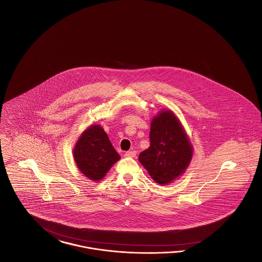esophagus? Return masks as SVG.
Wrapping results in <instances>:
<instances>
[{
  "label": "esophagus",
  "mask_w": 262,
  "mask_h": 262,
  "mask_svg": "<svg viewBox=\"0 0 262 262\" xmlns=\"http://www.w3.org/2000/svg\"><path fill=\"white\" fill-rule=\"evenodd\" d=\"M137 155V151H128L125 152V156L128 157V158H135Z\"/></svg>",
  "instance_id": "obj_1"
}]
</instances>
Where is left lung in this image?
<instances>
[{
    "mask_svg": "<svg viewBox=\"0 0 262 262\" xmlns=\"http://www.w3.org/2000/svg\"><path fill=\"white\" fill-rule=\"evenodd\" d=\"M150 147L139 155V162L161 185L181 177L192 160L193 147L178 116L159 111L151 119Z\"/></svg>",
    "mask_w": 262,
    "mask_h": 262,
    "instance_id": "8db88e82",
    "label": "left lung"
}]
</instances>
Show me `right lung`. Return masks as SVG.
Returning a JSON list of instances; mask_svg holds the SVG:
<instances>
[{
    "mask_svg": "<svg viewBox=\"0 0 262 262\" xmlns=\"http://www.w3.org/2000/svg\"><path fill=\"white\" fill-rule=\"evenodd\" d=\"M73 154L79 170L94 181L103 179L111 166L120 160L107 134L98 124L91 125L83 131Z\"/></svg>",
    "mask_w": 262,
    "mask_h": 262,
    "instance_id": "1",
    "label": "right lung"
}]
</instances>
